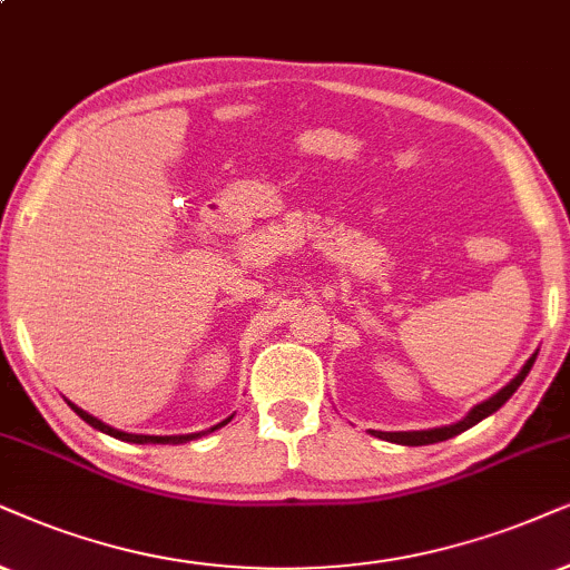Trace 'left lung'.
<instances>
[{
  "label": "left lung",
  "mask_w": 570,
  "mask_h": 570,
  "mask_svg": "<svg viewBox=\"0 0 570 570\" xmlns=\"http://www.w3.org/2000/svg\"><path fill=\"white\" fill-rule=\"evenodd\" d=\"M534 360H537V355H531L529 360H525V365L521 368V373H518V376H515L513 381H510V384H508L505 389H500V392H497L494 397H489L487 402H481V405L473 407L471 413H468V415L463 417V421L455 423V426H442V429H429V431H371V434L379 436V439H386V442L407 444V446L434 444V442H444V439L458 436L460 431L476 426L479 421H484L487 415L497 413V410L505 405V402H508L510 397H513L515 389L523 384V379L529 376V371H531V365H534Z\"/></svg>",
  "instance_id": "left-lung-1"
}]
</instances>
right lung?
Listing matches in <instances>:
<instances>
[{
    "mask_svg": "<svg viewBox=\"0 0 570 570\" xmlns=\"http://www.w3.org/2000/svg\"><path fill=\"white\" fill-rule=\"evenodd\" d=\"M70 407H73L76 413L81 415L86 423H89V426L105 431V434H110V436H115V439H124V442H134V444H147V442H153V444H184V442H189V439H197V436L205 434V431H202V434H189V436H144V434H126V431H118V429L107 426V423H102V421H97V417L86 413V410L76 407L73 402H70ZM226 423H228V421H223V423H218V426H226ZM218 426H215V429H218ZM215 429H210V431H215Z\"/></svg>",
    "mask_w": 570,
    "mask_h": 570,
    "instance_id": "right-lung-1",
    "label": "right lung"
}]
</instances>
